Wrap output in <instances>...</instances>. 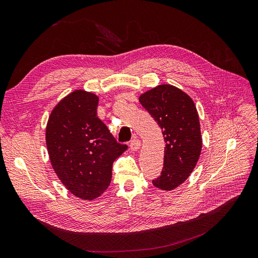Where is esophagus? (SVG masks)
Returning a JSON list of instances; mask_svg holds the SVG:
<instances>
[{
  "mask_svg": "<svg viewBox=\"0 0 258 258\" xmlns=\"http://www.w3.org/2000/svg\"><path fill=\"white\" fill-rule=\"evenodd\" d=\"M140 147H141V142H140V140H139V139L134 138V139H133V140L131 141L130 148H131V150H132V151L136 152V151H138V150L140 149Z\"/></svg>",
  "mask_w": 258,
  "mask_h": 258,
  "instance_id": "obj_1",
  "label": "esophagus"
}]
</instances>
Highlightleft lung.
Masks as SVG:
<instances>
[{
    "label": "left lung",
    "mask_w": 258,
    "mask_h": 258,
    "mask_svg": "<svg viewBox=\"0 0 258 258\" xmlns=\"http://www.w3.org/2000/svg\"><path fill=\"white\" fill-rule=\"evenodd\" d=\"M139 102L158 123L166 141L164 168L153 185L170 191L190 176L201 154L198 110L186 92L169 84L142 93Z\"/></svg>",
    "instance_id": "1"
}]
</instances>
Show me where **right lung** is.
Masks as SVG:
<instances>
[{
  "label": "right lung",
  "instance_id": "obj_1",
  "mask_svg": "<svg viewBox=\"0 0 258 258\" xmlns=\"http://www.w3.org/2000/svg\"><path fill=\"white\" fill-rule=\"evenodd\" d=\"M98 104L97 94L74 90L55 105L45 127L54 172L68 191L87 201L108 188L113 161L127 149L97 117Z\"/></svg>",
  "mask_w": 258,
  "mask_h": 258
}]
</instances>
